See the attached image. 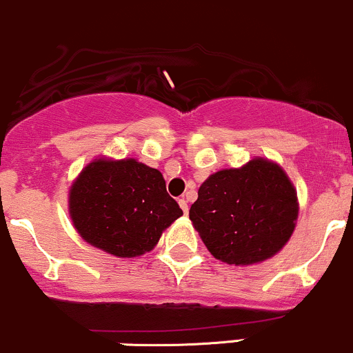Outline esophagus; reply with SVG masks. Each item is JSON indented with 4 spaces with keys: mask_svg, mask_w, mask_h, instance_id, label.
Instances as JSON below:
<instances>
[{
    "mask_svg": "<svg viewBox=\"0 0 353 353\" xmlns=\"http://www.w3.org/2000/svg\"><path fill=\"white\" fill-rule=\"evenodd\" d=\"M179 206H181V209H183V211H184V214H188L189 208H188V201H185L184 197H183V199H179Z\"/></svg>",
    "mask_w": 353,
    "mask_h": 353,
    "instance_id": "1",
    "label": "esophagus"
}]
</instances>
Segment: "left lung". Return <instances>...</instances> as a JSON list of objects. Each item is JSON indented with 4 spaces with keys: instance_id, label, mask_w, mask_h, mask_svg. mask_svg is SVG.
<instances>
[{
    "instance_id": "left-lung-1",
    "label": "left lung",
    "mask_w": 353,
    "mask_h": 353,
    "mask_svg": "<svg viewBox=\"0 0 353 353\" xmlns=\"http://www.w3.org/2000/svg\"><path fill=\"white\" fill-rule=\"evenodd\" d=\"M189 218L214 258L253 265L276 254L295 230L296 192L283 169L253 159L209 176Z\"/></svg>"
}]
</instances>
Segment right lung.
Wrapping results in <instances>:
<instances>
[{
  "instance_id": "1",
  "label": "right lung",
  "mask_w": 353,
  "mask_h": 353,
  "mask_svg": "<svg viewBox=\"0 0 353 353\" xmlns=\"http://www.w3.org/2000/svg\"><path fill=\"white\" fill-rule=\"evenodd\" d=\"M70 216L87 243L120 258L144 254L183 209L157 169L134 159L94 161L70 191Z\"/></svg>"
}]
</instances>
